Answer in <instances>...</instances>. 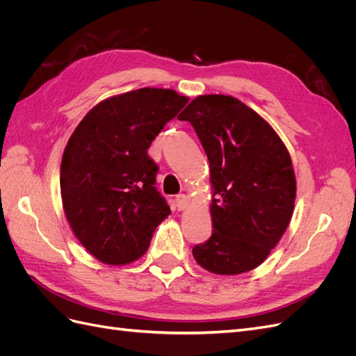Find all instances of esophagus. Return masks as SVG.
Here are the masks:
<instances>
[{
	"label": "esophagus",
	"instance_id": "esophagus-1",
	"mask_svg": "<svg viewBox=\"0 0 356 356\" xmlns=\"http://www.w3.org/2000/svg\"><path fill=\"white\" fill-rule=\"evenodd\" d=\"M175 203H177L178 211H182V209L186 208V204H187V196L186 195H177Z\"/></svg>",
	"mask_w": 356,
	"mask_h": 356
}]
</instances>
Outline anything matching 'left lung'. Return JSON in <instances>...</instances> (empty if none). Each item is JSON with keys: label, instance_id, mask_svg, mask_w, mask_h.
<instances>
[{"label": "left lung", "instance_id": "left-lung-1", "mask_svg": "<svg viewBox=\"0 0 356 356\" xmlns=\"http://www.w3.org/2000/svg\"><path fill=\"white\" fill-rule=\"evenodd\" d=\"M179 120L195 127L209 160L212 234L193 248L215 275L260 266L294 212L296 175L282 139L261 115L227 95H202Z\"/></svg>", "mask_w": 356, "mask_h": 356}]
</instances>
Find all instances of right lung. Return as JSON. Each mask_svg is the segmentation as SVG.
Here are the masks:
<instances>
[{"label":"right lung","instance_id":"right-lung-1","mask_svg":"<svg viewBox=\"0 0 356 356\" xmlns=\"http://www.w3.org/2000/svg\"><path fill=\"white\" fill-rule=\"evenodd\" d=\"M187 102L172 89L115 95L96 104L68 139L60 163L63 211L75 238L101 263L138 260L170 213L147 149Z\"/></svg>","mask_w":356,"mask_h":356}]
</instances>
